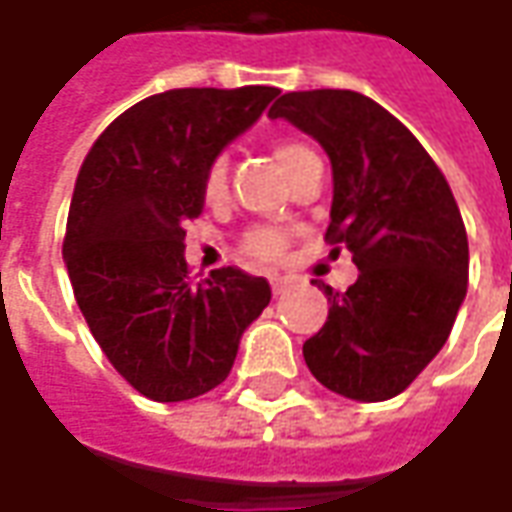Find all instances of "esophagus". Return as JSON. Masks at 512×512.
Returning <instances> with one entry per match:
<instances>
[{
  "mask_svg": "<svg viewBox=\"0 0 512 512\" xmlns=\"http://www.w3.org/2000/svg\"><path fill=\"white\" fill-rule=\"evenodd\" d=\"M291 288V280L288 277H271V291H274V297H280Z\"/></svg>",
  "mask_w": 512,
  "mask_h": 512,
  "instance_id": "34e87169",
  "label": "esophagus"
}]
</instances>
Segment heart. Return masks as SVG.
Returning a JSON list of instances; mask_svg holds the SVG:
<instances>
[{
  "instance_id": "obj_1",
  "label": "heart",
  "mask_w": 512,
  "mask_h": 512,
  "mask_svg": "<svg viewBox=\"0 0 512 512\" xmlns=\"http://www.w3.org/2000/svg\"><path fill=\"white\" fill-rule=\"evenodd\" d=\"M274 156H277L280 168L285 170V176H291L308 156L316 154L305 145V142H297V139H280V142L274 145ZM227 173L229 170L224 156L212 159L210 168L204 173V198H207V201H221V198H224V193H227ZM280 246H283L280 235L271 232V229H260V232H255V235L249 238V249L263 257H274L280 252Z\"/></svg>"
}]
</instances>
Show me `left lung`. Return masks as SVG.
Returning a JSON list of instances; mask_svg holds the SVG:
<instances>
[{
	"instance_id": "8db88e82",
	"label": "left lung",
	"mask_w": 512,
	"mask_h": 512,
	"mask_svg": "<svg viewBox=\"0 0 512 512\" xmlns=\"http://www.w3.org/2000/svg\"><path fill=\"white\" fill-rule=\"evenodd\" d=\"M330 159L328 238L358 280L325 288L328 322L302 344L314 378L350 401L409 387L446 344L468 288V235L446 176L384 106L350 89L288 92L269 109ZM339 252V249H333Z\"/></svg>"
}]
</instances>
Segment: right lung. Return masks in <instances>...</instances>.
I'll return each instance as SVG.
<instances>
[{"instance_id": "1", "label": "right lung", "mask_w": 512, "mask_h": 512, "mask_svg": "<svg viewBox=\"0 0 512 512\" xmlns=\"http://www.w3.org/2000/svg\"><path fill=\"white\" fill-rule=\"evenodd\" d=\"M280 89H170L97 137L75 182L64 241L72 291L97 344L159 403L215 389L271 288L235 266L187 277L184 224L204 210V173Z\"/></svg>"}]
</instances>
